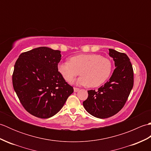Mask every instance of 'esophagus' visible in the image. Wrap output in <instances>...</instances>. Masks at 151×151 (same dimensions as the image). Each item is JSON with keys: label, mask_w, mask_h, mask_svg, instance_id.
<instances>
[{"label": "esophagus", "mask_w": 151, "mask_h": 151, "mask_svg": "<svg viewBox=\"0 0 151 151\" xmlns=\"http://www.w3.org/2000/svg\"><path fill=\"white\" fill-rule=\"evenodd\" d=\"M80 90V89L78 88H74V91L75 92H77Z\"/></svg>", "instance_id": "1"}]
</instances>
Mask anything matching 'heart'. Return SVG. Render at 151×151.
Segmentation results:
<instances>
[{
    "label": "heart",
    "mask_w": 151,
    "mask_h": 151,
    "mask_svg": "<svg viewBox=\"0 0 151 151\" xmlns=\"http://www.w3.org/2000/svg\"><path fill=\"white\" fill-rule=\"evenodd\" d=\"M57 69L65 81L71 82L79 74L76 83L95 88L109 78L112 70L111 61L97 54H82L73 56L69 62H60Z\"/></svg>",
    "instance_id": "b5f03b06"
}]
</instances>
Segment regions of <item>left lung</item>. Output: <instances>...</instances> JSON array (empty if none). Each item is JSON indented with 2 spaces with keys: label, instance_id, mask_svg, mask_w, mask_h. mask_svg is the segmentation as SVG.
<instances>
[{
  "label": "left lung",
  "instance_id": "left-lung-1",
  "mask_svg": "<svg viewBox=\"0 0 151 151\" xmlns=\"http://www.w3.org/2000/svg\"><path fill=\"white\" fill-rule=\"evenodd\" d=\"M115 69L109 81L98 90H89L88 97L83 102L86 110L93 116L105 119L119 111L126 103L134 85V71L126 54L109 49Z\"/></svg>",
  "mask_w": 151,
  "mask_h": 151
}]
</instances>
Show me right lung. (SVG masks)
<instances>
[{
    "label": "right lung",
    "mask_w": 151,
    "mask_h": 151,
    "mask_svg": "<svg viewBox=\"0 0 151 151\" xmlns=\"http://www.w3.org/2000/svg\"><path fill=\"white\" fill-rule=\"evenodd\" d=\"M60 51L41 47L22 52L14 65L12 83L17 97L28 113L47 119L63 106L73 88L57 69Z\"/></svg>",
    "instance_id": "1"
}]
</instances>
